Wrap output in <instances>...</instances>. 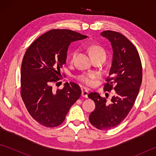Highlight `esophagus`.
Wrapping results in <instances>:
<instances>
[{"label":"esophagus","instance_id":"esophagus-1","mask_svg":"<svg viewBox=\"0 0 156 156\" xmlns=\"http://www.w3.org/2000/svg\"><path fill=\"white\" fill-rule=\"evenodd\" d=\"M88 92L87 90H84V89H82V97L84 98H88Z\"/></svg>","mask_w":156,"mask_h":156}]
</instances>
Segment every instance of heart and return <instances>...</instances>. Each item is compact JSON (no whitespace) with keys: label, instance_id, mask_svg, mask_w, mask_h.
Here are the masks:
<instances>
[{"label":"heart","instance_id":"1","mask_svg":"<svg viewBox=\"0 0 156 156\" xmlns=\"http://www.w3.org/2000/svg\"><path fill=\"white\" fill-rule=\"evenodd\" d=\"M89 52L91 55L92 59H103L106 58V52L105 49L102 48L101 46L98 45H92L88 48ZM77 54L76 51H73L69 57V60L70 62H73L74 60V58ZM94 78V75L91 74H82L78 76L77 79L82 82V84L87 86V87H90L92 84V79Z\"/></svg>","mask_w":156,"mask_h":156}]
</instances>
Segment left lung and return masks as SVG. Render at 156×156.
<instances>
[{
  "label": "left lung",
  "mask_w": 156,
  "mask_h": 156,
  "mask_svg": "<svg viewBox=\"0 0 156 156\" xmlns=\"http://www.w3.org/2000/svg\"><path fill=\"white\" fill-rule=\"evenodd\" d=\"M101 35L108 39L113 51L104 89L109 92L113 88L115 94L108 102L98 92L89 94L88 98L95 103L89 120L96 128L108 130L120 124L133 107L141 84L142 66L137 49L123 35L112 31H105Z\"/></svg>",
  "instance_id": "obj_1"
}]
</instances>
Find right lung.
I'll return each mask as SVG.
<instances>
[{
    "label": "right lung",
    "instance_id": "add662e5",
    "mask_svg": "<svg viewBox=\"0 0 156 156\" xmlns=\"http://www.w3.org/2000/svg\"><path fill=\"white\" fill-rule=\"evenodd\" d=\"M87 37L69 29H51L26 51L21 64V95L29 114L41 125H61L80 97L81 89L74 82H66L64 88L56 91L51 84L59 80L69 45Z\"/></svg>",
    "mask_w": 156,
    "mask_h": 156
}]
</instances>
